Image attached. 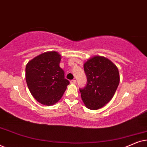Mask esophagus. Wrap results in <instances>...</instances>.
<instances>
[{
    "label": "esophagus",
    "mask_w": 147,
    "mask_h": 147,
    "mask_svg": "<svg viewBox=\"0 0 147 147\" xmlns=\"http://www.w3.org/2000/svg\"><path fill=\"white\" fill-rule=\"evenodd\" d=\"M70 83H71V84H76V80H71V81H70Z\"/></svg>",
    "instance_id": "obj_1"
}]
</instances>
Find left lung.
Segmentation results:
<instances>
[{"mask_svg": "<svg viewBox=\"0 0 147 147\" xmlns=\"http://www.w3.org/2000/svg\"><path fill=\"white\" fill-rule=\"evenodd\" d=\"M87 85L80 89L82 101L90 110H98L108 104L119 85L120 75L115 64L103 56L95 55L84 64Z\"/></svg>", "mask_w": 147, "mask_h": 147, "instance_id": "1", "label": "left lung"}]
</instances>
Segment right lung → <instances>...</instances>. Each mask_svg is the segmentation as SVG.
<instances>
[{
	"instance_id": "right-lung-1",
	"label": "right lung",
	"mask_w": 147,
	"mask_h": 147,
	"mask_svg": "<svg viewBox=\"0 0 147 147\" xmlns=\"http://www.w3.org/2000/svg\"><path fill=\"white\" fill-rule=\"evenodd\" d=\"M61 59L58 52L47 51L36 56L26 65L25 79L29 91L43 105L57 103L69 84L59 67Z\"/></svg>"
}]
</instances>
